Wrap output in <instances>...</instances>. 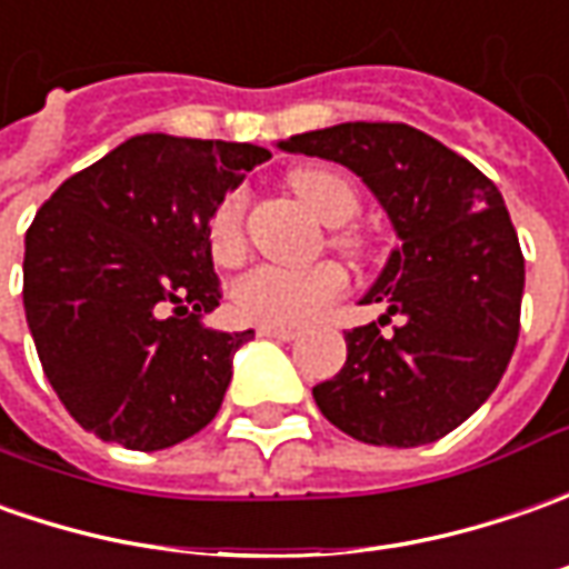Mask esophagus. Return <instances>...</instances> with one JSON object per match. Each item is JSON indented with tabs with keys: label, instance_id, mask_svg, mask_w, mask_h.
I'll return each instance as SVG.
<instances>
[{
	"label": "esophagus",
	"instance_id": "obj_1",
	"mask_svg": "<svg viewBox=\"0 0 569 569\" xmlns=\"http://www.w3.org/2000/svg\"><path fill=\"white\" fill-rule=\"evenodd\" d=\"M258 337H267V340H283V343H289V340H296V337H299V330H292V327L261 323V327H258Z\"/></svg>",
	"mask_w": 569,
	"mask_h": 569
}]
</instances>
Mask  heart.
Returning a JSON list of instances; mask_svg holds the SVG:
<instances>
[{
  "instance_id": "obj_1",
  "label": "heart",
  "mask_w": 569,
  "mask_h": 569,
  "mask_svg": "<svg viewBox=\"0 0 569 569\" xmlns=\"http://www.w3.org/2000/svg\"><path fill=\"white\" fill-rule=\"evenodd\" d=\"M289 188L321 223L340 226L356 217L359 191L337 169L302 167L289 172ZM210 254L220 264H232L246 251V194L229 191L207 226ZM337 246L359 251V239L340 232ZM346 289V273L337 264H318L308 270H286V267H258L246 273L232 289L236 311L254 323L273 327H299L315 321L327 305Z\"/></svg>"
}]
</instances>
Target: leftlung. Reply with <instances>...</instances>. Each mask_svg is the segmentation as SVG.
Instances as JSON below:
<instances>
[{"mask_svg":"<svg viewBox=\"0 0 569 569\" xmlns=\"http://www.w3.org/2000/svg\"><path fill=\"white\" fill-rule=\"evenodd\" d=\"M352 169L400 246L362 305L401 318L346 330V365L311 393L323 419L375 447L450 435L495 393L519 337L526 264L498 186L402 122H343L277 144Z\"/></svg>","mask_w":569,"mask_h":569,"instance_id":"8db88e82","label":"left lung"}]
</instances>
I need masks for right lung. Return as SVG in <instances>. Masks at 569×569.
I'll use <instances>...</instances> for the list:
<instances>
[{"mask_svg": "<svg viewBox=\"0 0 569 569\" xmlns=\"http://www.w3.org/2000/svg\"><path fill=\"white\" fill-rule=\"evenodd\" d=\"M270 150L134 134L74 172L24 236V315L47 381L81 428L163 450L213 421L232 356L207 226Z\"/></svg>", "mask_w": 569, "mask_h": 569, "instance_id": "obj_1", "label": "right lung"}]
</instances>
